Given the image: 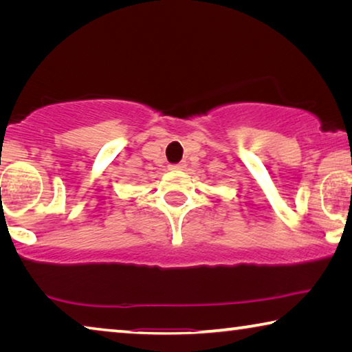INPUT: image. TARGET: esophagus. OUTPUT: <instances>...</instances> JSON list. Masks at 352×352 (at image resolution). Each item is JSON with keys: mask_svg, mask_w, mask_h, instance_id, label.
Instances as JSON below:
<instances>
[{"mask_svg": "<svg viewBox=\"0 0 352 352\" xmlns=\"http://www.w3.org/2000/svg\"><path fill=\"white\" fill-rule=\"evenodd\" d=\"M184 168V163H180V164H170L169 166V170H180Z\"/></svg>", "mask_w": 352, "mask_h": 352, "instance_id": "34e87169", "label": "esophagus"}]
</instances>
